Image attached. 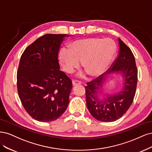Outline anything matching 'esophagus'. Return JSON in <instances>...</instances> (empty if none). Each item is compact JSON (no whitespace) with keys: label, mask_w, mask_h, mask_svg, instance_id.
Here are the masks:
<instances>
[{"label":"esophagus","mask_w":152,"mask_h":152,"mask_svg":"<svg viewBox=\"0 0 152 152\" xmlns=\"http://www.w3.org/2000/svg\"><path fill=\"white\" fill-rule=\"evenodd\" d=\"M72 83L73 86H76V85H79L81 84V83L77 80H72Z\"/></svg>","instance_id":"34e87169"}]
</instances>
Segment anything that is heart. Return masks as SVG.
<instances>
[{"label": "heart", "mask_w": 152, "mask_h": 152, "mask_svg": "<svg viewBox=\"0 0 152 152\" xmlns=\"http://www.w3.org/2000/svg\"><path fill=\"white\" fill-rule=\"evenodd\" d=\"M116 51L115 43L109 39L87 38L72 42L69 50L62 48L58 57L64 69L71 73L81 66L91 76H99L111 62ZM80 76H84L81 73Z\"/></svg>", "instance_id": "heart-1"}]
</instances>
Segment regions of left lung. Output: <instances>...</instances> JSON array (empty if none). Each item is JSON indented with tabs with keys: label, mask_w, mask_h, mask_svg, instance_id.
<instances>
[{
	"label": "left lung",
	"mask_w": 152,
	"mask_h": 152,
	"mask_svg": "<svg viewBox=\"0 0 152 152\" xmlns=\"http://www.w3.org/2000/svg\"><path fill=\"white\" fill-rule=\"evenodd\" d=\"M119 46V55L107 75L121 73L124 78L122 90L115 94H106L104 99L100 100L99 94L105 85L107 78L102 75L87 83L85 86L87 108L93 117L102 122H113L122 117L133 103L136 93L138 70L134 56L120 38Z\"/></svg>",
	"instance_id": "1"
}]
</instances>
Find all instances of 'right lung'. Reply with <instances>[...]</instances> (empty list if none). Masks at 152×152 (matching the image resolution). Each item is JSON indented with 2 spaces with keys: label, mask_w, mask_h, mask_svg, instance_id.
I'll return each mask as SVG.
<instances>
[{
  "label": "right lung",
  "mask_w": 152,
  "mask_h": 152,
  "mask_svg": "<svg viewBox=\"0 0 152 152\" xmlns=\"http://www.w3.org/2000/svg\"><path fill=\"white\" fill-rule=\"evenodd\" d=\"M66 34H46L29 45L21 57L17 88L24 109L32 118L47 122L64 113L72 81L61 71L58 60Z\"/></svg>",
  "instance_id": "1"
}]
</instances>
